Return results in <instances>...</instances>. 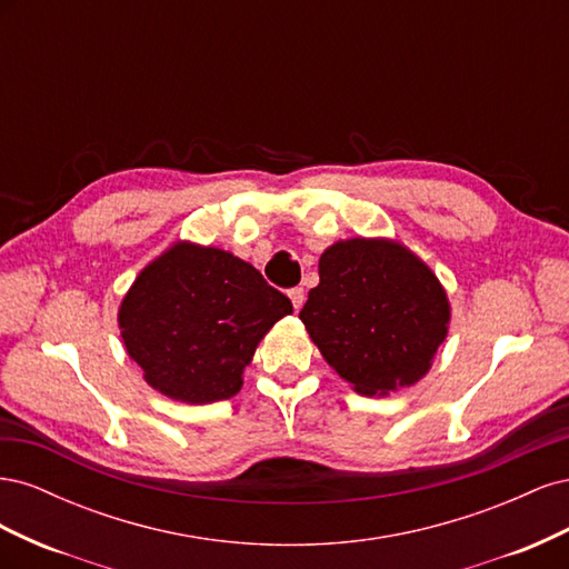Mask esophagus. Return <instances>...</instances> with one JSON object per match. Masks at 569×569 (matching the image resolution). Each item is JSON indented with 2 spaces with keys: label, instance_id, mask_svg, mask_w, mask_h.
<instances>
[{
  "label": "esophagus",
  "instance_id": "obj_1",
  "mask_svg": "<svg viewBox=\"0 0 569 569\" xmlns=\"http://www.w3.org/2000/svg\"><path fill=\"white\" fill-rule=\"evenodd\" d=\"M289 299H291V306H295V311H301V306H303V301H306L303 289H301V287L289 289Z\"/></svg>",
  "mask_w": 569,
  "mask_h": 569
}]
</instances>
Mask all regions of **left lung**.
Listing matches in <instances>:
<instances>
[{"mask_svg":"<svg viewBox=\"0 0 569 569\" xmlns=\"http://www.w3.org/2000/svg\"><path fill=\"white\" fill-rule=\"evenodd\" d=\"M301 322L335 372L363 396L416 385L449 335L451 303L420 256L385 237L327 247Z\"/></svg>","mask_w":569,"mask_h":569,"instance_id":"obj_1","label":"left lung"}]
</instances>
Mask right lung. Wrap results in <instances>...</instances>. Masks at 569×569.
Instances as JSON below:
<instances>
[{
  "instance_id": "add662e5",
  "label": "right lung",
  "mask_w": 569,
  "mask_h": 569,
  "mask_svg": "<svg viewBox=\"0 0 569 569\" xmlns=\"http://www.w3.org/2000/svg\"><path fill=\"white\" fill-rule=\"evenodd\" d=\"M291 311L282 291L242 258L176 242L137 274L118 327L151 389L203 406L242 389L258 341Z\"/></svg>"
}]
</instances>
